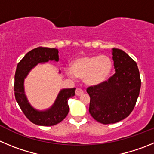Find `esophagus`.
I'll return each mask as SVG.
<instances>
[{
  "mask_svg": "<svg viewBox=\"0 0 154 154\" xmlns=\"http://www.w3.org/2000/svg\"><path fill=\"white\" fill-rule=\"evenodd\" d=\"M75 94L77 96H80V95H82L84 94V91H83V90L80 89V88H77L75 91Z\"/></svg>",
  "mask_w": 154,
  "mask_h": 154,
  "instance_id": "34e87169",
  "label": "esophagus"
}]
</instances>
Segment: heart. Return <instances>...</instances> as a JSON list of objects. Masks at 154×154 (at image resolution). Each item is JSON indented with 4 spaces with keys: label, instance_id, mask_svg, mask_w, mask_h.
Returning <instances> with one entry per match:
<instances>
[{
    "label": "heart",
    "instance_id": "obj_1",
    "mask_svg": "<svg viewBox=\"0 0 154 154\" xmlns=\"http://www.w3.org/2000/svg\"><path fill=\"white\" fill-rule=\"evenodd\" d=\"M113 61L106 55L82 56L74 60L73 67H67L65 72L71 78H82L88 86H97L104 82L111 73Z\"/></svg>",
    "mask_w": 154,
    "mask_h": 154
}]
</instances>
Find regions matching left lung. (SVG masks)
Wrapping results in <instances>:
<instances>
[{
  "label": "left lung",
  "instance_id": "obj_1",
  "mask_svg": "<svg viewBox=\"0 0 154 154\" xmlns=\"http://www.w3.org/2000/svg\"><path fill=\"white\" fill-rule=\"evenodd\" d=\"M115 73L106 81L90 87L89 112L103 124H115L127 117L134 110L140 90L137 63L124 51L112 49Z\"/></svg>",
  "mask_w": 154,
  "mask_h": 154
}]
</instances>
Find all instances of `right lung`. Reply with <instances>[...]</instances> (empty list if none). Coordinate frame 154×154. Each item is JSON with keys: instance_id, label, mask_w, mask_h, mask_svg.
<instances>
[{"instance_id": "1", "label": "right lung", "mask_w": 154, "mask_h": 154, "mask_svg": "<svg viewBox=\"0 0 154 154\" xmlns=\"http://www.w3.org/2000/svg\"><path fill=\"white\" fill-rule=\"evenodd\" d=\"M57 48H37L23 57L17 66L14 76V95L16 100L26 117L39 126H54L61 122L69 112L68 100L75 95L76 88L61 89L51 107L37 110L29 102L24 90V80L30 71L38 63L59 61ZM60 73V71H59Z\"/></svg>"}]
</instances>
